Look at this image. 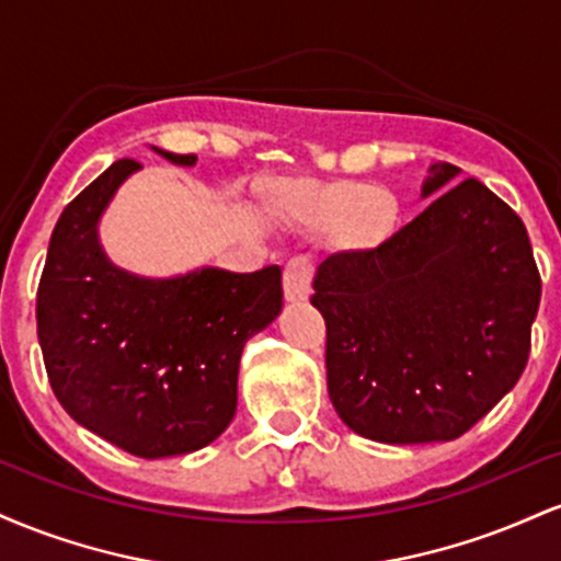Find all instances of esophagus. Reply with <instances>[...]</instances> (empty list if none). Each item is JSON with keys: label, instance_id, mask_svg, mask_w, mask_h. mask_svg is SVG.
I'll return each instance as SVG.
<instances>
[{"label": "esophagus", "instance_id": "1", "mask_svg": "<svg viewBox=\"0 0 561 561\" xmlns=\"http://www.w3.org/2000/svg\"><path fill=\"white\" fill-rule=\"evenodd\" d=\"M311 276H313V266L308 259L298 255V259L287 261L285 274H282V285H285L287 302L308 300V293H311Z\"/></svg>", "mask_w": 561, "mask_h": 561}]
</instances>
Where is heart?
<instances>
[{"label":"heart","mask_w":561,"mask_h":561,"mask_svg":"<svg viewBox=\"0 0 561 561\" xmlns=\"http://www.w3.org/2000/svg\"><path fill=\"white\" fill-rule=\"evenodd\" d=\"M282 208L300 227L327 229L334 224L337 242L358 253L382 248L401 221V205L390 190L353 179L289 186L282 192Z\"/></svg>","instance_id":"obj_1"}]
</instances>
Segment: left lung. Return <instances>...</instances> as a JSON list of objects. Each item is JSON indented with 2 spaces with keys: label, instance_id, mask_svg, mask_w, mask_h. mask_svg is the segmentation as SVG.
Returning <instances> with one entry per match:
<instances>
[{
  "label": "left lung",
  "instance_id": "obj_1",
  "mask_svg": "<svg viewBox=\"0 0 561 561\" xmlns=\"http://www.w3.org/2000/svg\"><path fill=\"white\" fill-rule=\"evenodd\" d=\"M461 169L430 165L411 224L369 253L317 268L327 390L353 433L377 443L465 435L523 377L540 276L523 218ZM444 195L440 196L439 192Z\"/></svg>",
  "mask_w": 561,
  "mask_h": 561
}]
</instances>
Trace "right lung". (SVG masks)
<instances>
[{
    "label": "right lung",
    "mask_w": 561,
    "mask_h": 561,
    "mask_svg": "<svg viewBox=\"0 0 561 561\" xmlns=\"http://www.w3.org/2000/svg\"><path fill=\"white\" fill-rule=\"evenodd\" d=\"M173 165L197 156L152 147ZM141 165L118 160L62 210L36 298L38 345L57 401L81 427L141 456L192 454L237 411L240 358L282 311V268L203 266L139 276L115 266L100 218Z\"/></svg>",
    "instance_id": "obj_1"
}]
</instances>
